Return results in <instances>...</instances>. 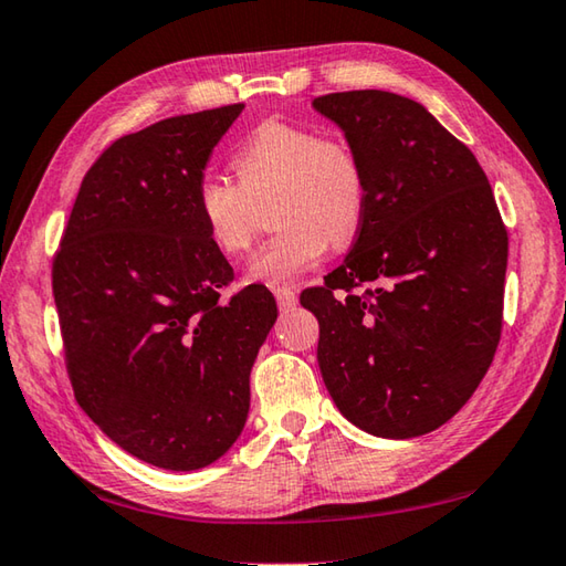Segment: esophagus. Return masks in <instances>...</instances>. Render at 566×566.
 Segmentation results:
<instances>
[{"label": "esophagus", "mask_w": 566, "mask_h": 566, "mask_svg": "<svg viewBox=\"0 0 566 566\" xmlns=\"http://www.w3.org/2000/svg\"><path fill=\"white\" fill-rule=\"evenodd\" d=\"M274 296H276V304H280V310H292V306H296V302H300V294L290 290V286H276Z\"/></svg>", "instance_id": "esophagus-1"}]
</instances>
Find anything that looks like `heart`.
I'll return each instance as SVG.
<instances>
[{"label":"heart","mask_w":566,"mask_h":566,"mask_svg":"<svg viewBox=\"0 0 566 566\" xmlns=\"http://www.w3.org/2000/svg\"><path fill=\"white\" fill-rule=\"evenodd\" d=\"M232 170L238 182L198 180L195 212L214 250L240 256L254 238L256 205L272 200V224L280 232L252 256V282L290 284L324 260L328 244H344L361 228L366 170L344 138L266 120L234 153Z\"/></svg>","instance_id":"1"}]
</instances>
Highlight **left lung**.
<instances>
[{"label":"left lung","mask_w":566,"mask_h":566,"mask_svg":"<svg viewBox=\"0 0 566 566\" xmlns=\"http://www.w3.org/2000/svg\"><path fill=\"white\" fill-rule=\"evenodd\" d=\"M312 106L344 130L368 182L352 252L302 294L318 318L322 378L366 433L426 436L468 403L497 352L507 230L495 195L470 148L416 101L344 91ZM361 283L373 290L356 295Z\"/></svg>","instance_id":"obj_1"}]
</instances>
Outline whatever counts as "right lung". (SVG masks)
<instances>
[{
	"label": "right lung",
	"mask_w": 566,
	"mask_h": 566,
	"mask_svg": "<svg viewBox=\"0 0 566 566\" xmlns=\"http://www.w3.org/2000/svg\"><path fill=\"white\" fill-rule=\"evenodd\" d=\"M244 104L123 136L91 166L54 256L66 368L84 413L126 453L200 470L240 438L250 374L276 322L234 280L195 212V185Z\"/></svg>",
	"instance_id": "right-lung-1"
}]
</instances>
